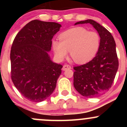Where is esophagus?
Listing matches in <instances>:
<instances>
[{"label":"esophagus","instance_id":"esophagus-1","mask_svg":"<svg viewBox=\"0 0 127 127\" xmlns=\"http://www.w3.org/2000/svg\"><path fill=\"white\" fill-rule=\"evenodd\" d=\"M71 68V66L70 65L68 64H65L63 65V70L64 71V70H66L67 69H70Z\"/></svg>","mask_w":127,"mask_h":127}]
</instances>
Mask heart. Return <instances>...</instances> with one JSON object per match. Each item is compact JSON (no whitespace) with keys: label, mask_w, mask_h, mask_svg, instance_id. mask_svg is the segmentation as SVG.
<instances>
[{"label":"heart","mask_w":127,"mask_h":127,"mask_svg":"<svg viewBox=\"0 0 127 127\" xmlns=\"http://www.w3.org/2000/svg\"><path fill=\"white\" fill-rule=\"evenodd\" d=\"M59 40L52 42L55 56L62 60L70 51L73 60L78 64L92 60L98 52L101 38L96 32H88L81 27H75L63 32Z\"/></svg>","instance_id":"heart-1"}]
</instances>
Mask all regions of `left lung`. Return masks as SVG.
I'll return each mask as SVG.
<instances>
[{
  "instance_id": "obj_1",
  "label": "left lung",
  "mask_w": 127,
  "mask_h": 127,
  "mask_svg": "<svg viewBox=\"0 0 127 127\" xmlns=\"http://www.w3.org/2000/svg\"><path fill=\"white\" fill-rule=\"evenodd\" d=\"M90 23L101 38L95 57L87 63L74 67L73 85L80 94L88 98L100 96L111 88L119 66L116 43L111 33L92 20L77 22L75 25Z\"/></svg>"
}]
</instances>
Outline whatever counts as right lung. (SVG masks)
Masks as SVG:
<instances>
[{
  "mask_svg": "<svg viewBox=\"0 0 127 127\" xmlns=\"http://www.w3.org/2000/svg\"><path fill=\"white\" fill-rule=\"evenodd\" d=\"M61 27L54 22L32 20L14 39L10 54L11 78L16 88L30 101L46 100L56 87L63 65L52 62L48 52Z\"/></svg>",
  "mask_w": 127,
  "mask_h": 127,
  "instance_id": "obj_1",
  "label": "right lung"
}]
</instances>
